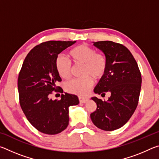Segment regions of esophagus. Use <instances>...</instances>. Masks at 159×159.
Wrapping results in <instances>:
<instances>
[{
	"mask_svg": "<svg viewBox=\"0 0 159 159\" xmlns=\"http://www.w3.org/2000/svg\"><path fill=\"white\" fill-rule=\"evenodd\" d=\"M79 99L80 103H85V102H87L88 101V99H89L88 98H86V97H79Z\"/></svg>",
	"mask_w": 159,
	"mask_h": 159,
	"instance_id": "1",
	"label": "esophagus"
}]
</instances>
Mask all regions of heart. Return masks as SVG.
<instances>
[{"label": "heart", "instance_id": "b5f03b06", "mask_svg": "<svg viewBox=\"0 0 159 159\" xmlns=\"http://www.w3.org/2000/svg\"><path fill=\"white\" fill-rule=\"evenodd\" d=\"M69 55L76 65H83V76L89 77L83 79H72L66 83L64 88L68 93L84 95L93 85L92 78L99 80L105 74L107 58L102 54L97 53L94 48L87 45H80L70 50ZM55 67L61 78L66 79L70 76L71 64L66 59L58 56L55 60Z\"/></svg>", "mask_w": 159, "mask_h": 159}]
</instances>
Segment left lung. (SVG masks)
I'll return each instance as SVG.
<instances>
[{
	"label": "left lung",
	"mask_w": 159,
	"mask_h": 159,
	"mask_svg": "<svg viewBox=\"0 0 159 159\" xmlns=\"http://www.w3.org/2000/svg\"><path fill=\"white\" fill-rule=\"evenodd\" d=\"M93 45L107 60L105 74L94 93L102 97L109 92L111 96L107 101L96 97L91 98L97 104V109L90 118L96 127L112 131L124 125L135 111L141 90V74L133 55L124 45L109 41L93 42Z\"/></svg>",
	"instance_id": "obj_1"
}]
</instances>
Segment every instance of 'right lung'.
<instances>
[{"instance_id": "right-lung-1", "label": "right lung", "mask_w": 159, "mask_h": 159, "mask_svg": "<svg viewBox=\"0 0 159 159\" xmlns=\"http://www.w3.org/2000/svg\"><path fill=\"white\" fill-rule=\"evenodd\" d=\"M76 42L50 41L36 45L26 55L19 74L21 108L31 124L43 133L56 134L65 130L69 107L79 104L76 95L66 93L60 99L50 98L54 90L63 92L56 85L61 80L55 67L56 58Z\"/></svg>"}]
</instances>
